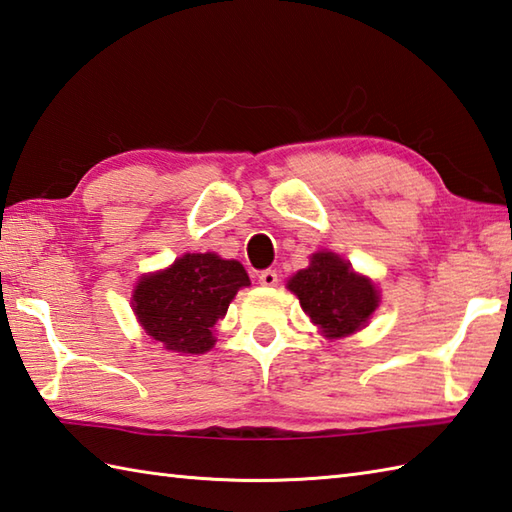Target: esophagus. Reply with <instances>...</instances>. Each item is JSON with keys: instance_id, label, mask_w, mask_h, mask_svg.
<instances>
[{"instance_id": "obj_1", "label": "esophagus", "mask_w": 512, "mask_h": 512, "mask_svg": "<svg viewBox=\"0 0 512 512\" xmlns=\"http://www.w3.org/2000/svg\"><path fill=\"white\" fill-rule=\"evenodd\" d=\"M258 283L265 285V287H276L278 285V274L274 269H263L258 274Z\"/></svg>"}]
</instances>
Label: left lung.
I'll use <instances>...</instances> for the list:
<instances>
[{"mask_svg":"<svg viewBox=\"0 0 512 512\" xmlns=\"http://www.w3.org/2000/svg\"><path fill=\"white\" fill-rule=\"evenodd\" d=\"M302 309L327 338H342L358 331L378 307V291L358 276L347 260L331 252L311 256L307 269L289 280Z\"/></svg>","mask_w":512,"mask_h":512,"instance_id":"1","label":"left lung"}]
</instances>
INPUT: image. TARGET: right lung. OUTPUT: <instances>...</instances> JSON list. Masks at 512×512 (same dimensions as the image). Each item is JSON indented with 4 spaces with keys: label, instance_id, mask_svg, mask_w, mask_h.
<instances>
[{
    "label": "right lung",
    "instance_id": "add662e5",
    "mask_svg": "<svg viewBox=\"0 0 512 512\" xmlns=\"http://www.w3.org/2000/svg\"><path fill=\"white\" fill-rule=\"evenodd\" d=\"M249 287L238 260L216 254H185L159 274L143 276L132 296L141 327L176 353H205L214 347V325L227 314L236 291Z\"/></svg>",
    "mask_w": 512,
    "mask_h": 512
}]
</instances>
